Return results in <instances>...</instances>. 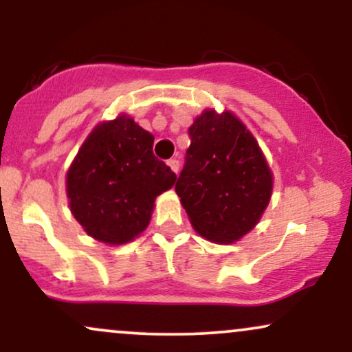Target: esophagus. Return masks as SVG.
I'll use <instances>...</instances> for the list:
<instances>
[{"label": "esophagus", "instance_id": "obj_1", "mask_svg": "<svg viewBox=\"0 0 352 352\" xmlns=\"http://www.w3.org/2000/svg\"><path fill=\"white\" fill-rule=\"evenodd\" d=\"M167 165L168 167L172 168V172H179V167H180V164H179V160L177 159H170V160H167Z\"/></svg>", "mask_w": 352, "mask_h": 352}]
</instances>
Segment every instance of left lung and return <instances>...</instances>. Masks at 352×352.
Listing matches in <instances>:
<instances>
[{"label": "left lung", "mask_w": 352, "mask_h": 352, "mask_svg": "<svg viewBox=\"0 0 352 352\" xmlns=\"http://www.w3.org/2000/svg\"><path fill=\"white\" fill-rule=\"evenodd\" d=\"M192 142L175 184L199 235L235 243L256 227L273 192V173L252 132L230 111L205 109L190 125Z\"/></svg>", "instance_id": "obj_1"}]
</instances>
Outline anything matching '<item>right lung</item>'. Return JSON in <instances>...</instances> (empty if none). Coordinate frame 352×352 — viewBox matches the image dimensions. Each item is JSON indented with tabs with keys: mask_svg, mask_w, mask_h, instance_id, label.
Masks as SVG:
<instances>
[{
	"mask_svg": "<svg viewBox=\"0 0 352 352\" xmlns=\"http://www.w3.org/2000/svg\"><path fill=\"white\" fill-rule=\"evenodd\" d=\"M153 135L131 116L102 120L66 173L71 213L89 236L124 245L148 227L155 199L177 175L152 152Z\"/></svg>",
	"mask_w": 352,
	"mask_h": 352,
	"instance_id": "add662e5",
	"label": "right lung"
}]
</instances>
